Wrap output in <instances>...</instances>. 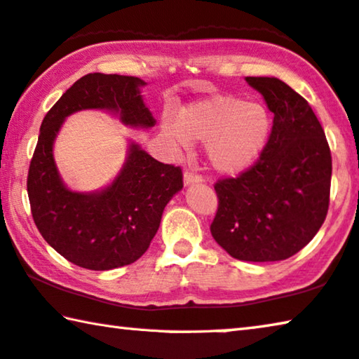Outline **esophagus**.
<instances>
[{
	"mask_svg": "<svg viewBox=\"0 0 359 359\" xmlns=\"http://www.w3.org/2000/svg\"><path fill=\"white\" fill-rule=\"evenodd\" d=\"M184 182H185V185H190V184H195V182H203V177L200 174L193 172V170H185Z\"/></svg>",
	"mask_w": 359,
	"mask_h": 359,
	"instance_id": "obj_1",
	"label": "esophagus"
}]
</instances>
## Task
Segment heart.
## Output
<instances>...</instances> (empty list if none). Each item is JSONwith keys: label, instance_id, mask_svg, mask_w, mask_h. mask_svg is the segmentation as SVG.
<instances>
[{"label": "heart", "instance_id": "obj_1", "mask_svg": "<svg viewBox=\"0 0 359 359\" xmlns=\"http://www.w3.org/2000/svg\"><path fill=\"white\" fill-rule=\"evenodd\" d=\"M271 116L264 105L231 95L193 102L177 118H163V135L175 145L206 142V155L215 170L240 174L257 161L271 133Z\"/></svg>", "mask_w": 359, "mask_h": 359}]
</instances>
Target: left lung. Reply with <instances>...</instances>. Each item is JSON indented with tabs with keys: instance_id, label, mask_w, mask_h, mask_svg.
<instances>
[{
	"instance_id": "1",
	"label": "left lung",
	"mask_w": 359,
	"mask_h": 359,
	"mask_svg": "<svg viewBox=\"0 0 359 359\" xmlns=\"http://www.w3.org/2000/svg\"><path fill=\"white\" fill-rule=\"evenodd\" d=\"M273 113L264 151L238 177L219 179L214 240L246 262L289 259L324 224L332 158L320 121L302 95L278 78L248 76Z\"/></svg>"
}]
</instances>
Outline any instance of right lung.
I'll list each match as a JSON object with an SVG mask.
<instances>
[{
  "label": "right lung",
  "mask_w": 359,
  "mask_h": 359,
  "mask_svg": "<svg viewBox=\"0 0 359 359\" xmlns=\"http://www.w3.org/2000/svg\"><path fill=\"white\" fill-rule=\"evenodd\" d=\"M135 76L89 73L46 113L30 161L27 191L36 229L62 257L88 270L134 264L156 235L163 210L184 187L180 166L151 158L139 145L110 187L97 193L68 190L57 172L53 145L64 119L86 108L118 111L129 126L151 128V113Z\"/></svg>",
  "instance_id": "obj_1"
}]
</instances>
